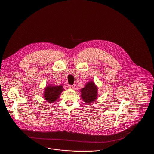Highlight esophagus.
I'll use <instances>...</instances> for the list:
<instances>
[{"mask_svg": "<svg viewBox=\"0 0 154 154\" xmlns=\"http://www.w3.org/2000/svg\"><path fill=\"white\" fill-rule=\"evenodd\" d=\"M68 88H70V89H75V86L74 85H69L68 86Z\"/></svg>", "mask_w": 154, "mask_h": 154, "instance_id": "obj_1", "label": "esophagus"}]
</instances>
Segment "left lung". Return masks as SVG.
I'll return each instance as SVG.
<instances>
[{
	"mask_svg": "<svg viewBox=\"0 0 154 154\" xmlns=\"http://www.w3.org/2000/svg\"><path fill=\"white\" fill-rule=\"evenodd\" d=\"M80 92L81 93L80 97L85 103H91L97 99L98 87L96 85L93 80L87 82Z\"/></svg>",
	"mask_w": 154,
	"mask_h": 154,
	"instance_id": "left-lung-1",
	"label": "left lung"
}]
</instances>
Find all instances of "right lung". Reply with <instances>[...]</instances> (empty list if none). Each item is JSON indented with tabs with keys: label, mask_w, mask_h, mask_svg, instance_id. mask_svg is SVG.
<instances>
[{
	"label": "right lung",
	"mask_w": 154,
	"mask_h": 154,
	"mask_svg": "<svg viewBox=\"0 0 154 154\" xmlns=\"http://www.w3.org/2000/svg\"><path fill=\"white\" fill-rule=\"evenodd\" d=\"M65 91L62 85L48 84L44 88V99L48 103H54L57 101L61 93Z\"/></svg>",
	"instance_id": "obj_1"
}]
</instances>
